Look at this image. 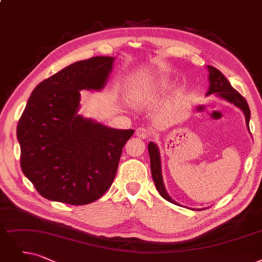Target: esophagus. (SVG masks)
<instances>
[{"mask_svg": "<svg viewBox=\"0 0 262 262\" xmlns=\"http://www.w3.org/2000/svg\"><path fill=\"white\" fill-rule=\"evenodd\" d=\"M135 134H137V137H139L140 139H148L150 138L151 132L150 130L146 128H138L137 131H135Z\"/></svg>", "mask_w": 262, "mask_h": 262, "instance_id": "1", "label": "esophagus"}]
</instances>
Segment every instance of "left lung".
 I'll return each mask as SVG.
<instances>
[{"instance_id":"8db88e82","label":"left lung","mask_w":262,"mask_h":262,"mask_svg":"<svg viewBox=\"0 0 262 262\" xmlns=\"http://www.w3.org/2000/svg\"><path fill=\"white\" fill-rule=\"evenodd\" d=\"M208 71H210V76H208V79H210V89H208L206 95L208 96V95H212V93H217L219 97L224 98L225 100L233 103L234 105L239 107L245 114L246 124L248 127L249 119H250V111H249V106H248L245 98L241 96V93H238L231 86V83L229 82V80L225 77V75L221 71L217 70L214 67H211V66H208ZM148 152H149V157H150L151 175H152V180L156 185L157 190L159 191L160 195L163 199H165L166 201L177 204L175 201L172 200V199L169 196V194H167L165 191V188H164V185L162 182V175H161L159 150L154 143L148 144Z\"/></svg>"}]
</instances>
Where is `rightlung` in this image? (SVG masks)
Returning <instances> with one entry per match:
<instances>
[{
  "mask_svg": "<svg viewBox=\"0 0 262 262\" xmlns=\"http://www.w3.org/2000/svg\"><path fill=\"white\" fill-rule=\"evenodd\" d=\"M114 58L75 62L39 82L17 125L20 165L37 192L71 205L97 201L112 186L134 130L107 128L77 114L79 90L105 85Z\"/></svg>",
  "mask_w": 262,
  "mask_h": 262,
  "instance_id": "add662e5",
  "label": "right lung"
}]
</instances>
